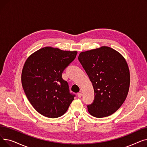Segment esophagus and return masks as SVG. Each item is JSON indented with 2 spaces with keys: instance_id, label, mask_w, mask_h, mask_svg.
Instances as JSON below:
<instances>
[{
  "instance_id": "esophagus-1",
  "label": "esophagus",
  "mask_w": 147,
  "mask_h": 147,
  "mask_svg": "<svg viewBox=\"0 0 147 147\" xmlns=\"http://www.w3.org/2000/svg\"><path fill=\"white\" fill-rule=\"evenodd\" d=\"M78 97H79V98H80L82 97V94L81 93V92H80V93H78Z\"/></svg>"
}]
</instances>
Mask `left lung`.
I'll return each instance as SVG.
<instances>
[{"label":"left lung","instance_id":"left-lung-1","mask_svg":"<svg viewBox=\"0 0 147 147\" xmlns=\"http://www.w3.org/2000/svg\"><path fill=\"white\" fill-rule=\"evenodd\" d=\"M78 59L95 92L94 102L87 106L89 113L97 118L109 116L121 106L129 92L130 72L125 58L104 46L80 52Z\"/></svg>","mask_w":147,"mask_h":147}]
</instances>
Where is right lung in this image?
Returning a JSON list of instances; mask_svg holds the SVG:
<instances>
[{"mask_svg": "<svg viewBox=\"0 0 147 147\" xmlns=\"http://www.w3.org/2000/svg\"><path fill=\"white\" fill-rule=\"evenodd\" d=\"M77 53L47 46L36 51L26 61L21 74L22 88L30 104L44 116H61L74 100L75 95L69 93L62 73Z\"/></svg>", "mask_w": 147, "mask_h": 147, "instance_id": "obj_1", "label": "right lung"}]
</instances>
